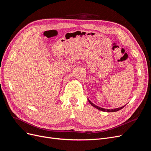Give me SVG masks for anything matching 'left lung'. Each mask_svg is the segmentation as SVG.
I'll list each match as a JSON object with an SVG mask.
<instances>
[{"label":"left lung","mask_w":151,"mask_h":151,"mask_svg":"<svg viewBox=\"0 0 151 151\" xmlns=\"http://www.w3.org/2000/svg\"><path fill=\"white\" fill-rule=\"evenodd\" d=\"M88 100L89 102L90 103V104L92 105V106H93V107H94L95 108H96V109H98V110L103 111V112H117V111H119V110L122 109L124 106H123V107H119V108H116V109H106L101 108V107H98V106H96V105L94 104L93 102H91L89 101V99H88Z\"/></svg>","instance_id":"1"}]
</instances>
